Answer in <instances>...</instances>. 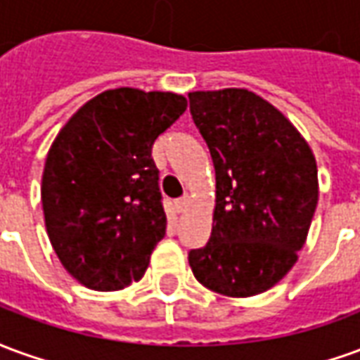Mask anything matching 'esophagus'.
I'll use <instances>...</instances> for the list:
<instances>
[{
  "instance_id": "34e87169",
  "label": "esophagus",
  "mask_w": 360,
  "mask_h": 360,
  "mask_svg": "<svg viewBox=\"0 0 360 360\" xmlns=\"http://www.w3.org/2000/svg\"><path fill=\"white\" fill-rule=\"evenodd\" d=\"M188 202V196H181V198H177V200H173V206H175V210L177 212H183L185 210V206H187Z\"/></svg>"
}]
</instances>
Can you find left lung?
Returning <instances> with one entry per match:
<instances>
[{"mask_svg": "<svg viewBox=\"0 0 360 360\" xmlns=\"http://www.w3.org/2000/svg\"><path fill=\"white\" fill-rule=\"evenodd\" d=\"M188 108L216 169L208 243L188 250L195 278L216 293L252 297L297 262L318 202L309 144L255 92H191Z\"/></svg>", "mask_w": 360, "mask_h": 360, "instance_id": "left-lung-1", "label": "left lung"}]
</instances>
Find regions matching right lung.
Here are the masks:
<instances>
[{
	"instance_id": "add662e5",
	"label": "right lung",
	"mask_w": 360,
	"mask_h": 360,
	"mask_svg": "<svg viewBox=\"0 0 360 360\" xmlns=\"http://www.w3.org/2000/svg\"><path fill=\"white\" fill-rule=\"evenodd\" d=\"M187 110L172 92L115 89L84 103L51 144L42 208L51 247L77 281L117 291L139 281L165 235L152 144Z\"/></svg>"
}]
</instances>
